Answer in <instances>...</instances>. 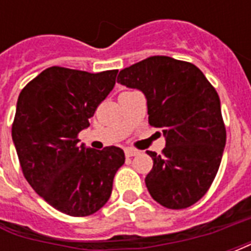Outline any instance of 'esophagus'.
<instances>
[{
    "mask_svg": "<svg viewBox=\"0 0 251 251\" xmlns=\"http://www.w3.org/2000/svg\"><path fill=\"white\" fill-rule=\"evenodd\" d=\"M125 154L126 157H133V156H137V154H138V151L131 149V148H127V149H125Z\"/></svg>",
    "mask_w": 251,
    "mask_h": 251,
    "instance_id": "1",
    "label": "esophagus"
}]
</instances>
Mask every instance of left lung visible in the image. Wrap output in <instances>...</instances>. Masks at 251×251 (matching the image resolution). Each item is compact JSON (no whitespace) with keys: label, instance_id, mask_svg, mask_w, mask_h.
<instances>
[{"label":"left lung","instance_id":"8db88e82","mask_svg":"<svg viewBox=\"0 0 251 251\" xmlns=\"http://www.w3.org/2000/svg\"><path fill=\"white\" fill-rule=\"evenodd\" d=\"M117 82L145 94L149 124L161 129V154L145 183L153 199L171 210L199 201L210 189L226 145V126L214 86L192 63L151 56L124 68Z\"/></svg>","mask_w":251,"mask_h":251}]
</instances>
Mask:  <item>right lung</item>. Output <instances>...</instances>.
Segmentation results:
<instances>
[{
	"label": "right lung",
	"instance_id": "obj_1",
	"mask_svg": "<svg viewBox=\"0 0 251 251\" xmlns=\"http://www.w3.org/2000/svg\"><path fill=\"white\" fill-rule=\"evenodd\" d=\"M118 70L90 74L53 66L19 95L12 138L23 174L48 204L70 216L100 210L125 163L121 148L79 145L77 134L110 94Z\"/></svg>",
	"mask_w": 251,
	"mask_h": 251
}]
</instances>
